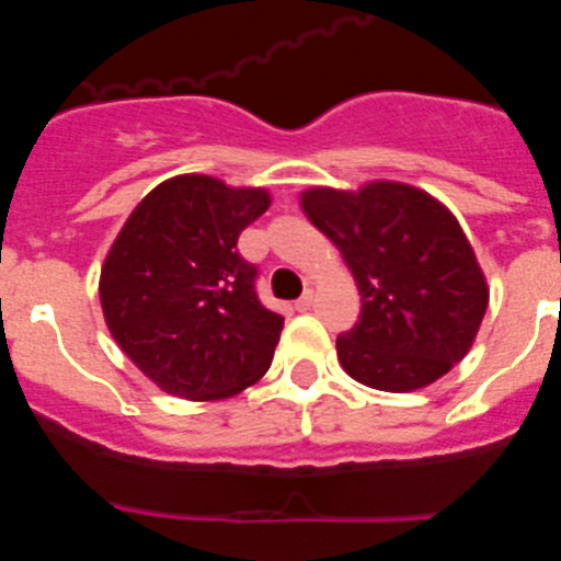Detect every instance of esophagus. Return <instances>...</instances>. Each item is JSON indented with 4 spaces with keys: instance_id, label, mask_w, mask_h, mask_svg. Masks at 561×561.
I'll use <instances>...</instances> for the list:
<instances>
[{
    "instance_id": "obj_1",
    "label": "esophagus",
    "mask_w": 561,
    "mask_h": 561,
    "mask_svg": "<svg viewBox=\"0 0 561 561\" xmlns=\"http://www.w3.org/2000/svg\"><path fill=\"white\" fill-rule=\"evenodd\" d=\"M311 306H314V291L309 289V291H304V297H300V300H297L295 309H297V311H309Z\"/></svg>"
}]
</instances>
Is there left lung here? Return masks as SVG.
Listing matches in <instances>:
<instances>
[{"instance_id": "obj_1", "label": "left lung", "mask_w": 561, "mask_h": 561, "mask_svg": "<svg viewBox=\"0 0 561 561\" xmlns=\"http://www.w3.org/2000/svg\"><path fill=\"white\" fill-rule=\"evenodd\" d=\"M300 207L334 241L359 289V323L336 336L351 379L410 393L469 354L489 286L458 219L435 196L379 180L359 191L309 187Z\"/></svg>"}]
</instances>
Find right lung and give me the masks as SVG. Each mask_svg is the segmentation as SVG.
<instances>
[{
  "label": "right lung",
  "mask_w": 561,
  "mask_h": 561,
  "mask_svg": "<svg viewBox=\"0 0 561 561\" xmlns=\"http://www.w3.org/2000/svg\"><path fill=\"white\" fill-rule=\"evenodd\" d=\"M266 187L207 173L160 182L134 207L101 266V309L123 354L187 401L241 393L270 370L284 317L261 306L257 270L238 255Z\"/></svg>",
  "instance_id": "obj_1"
}]
</instances>
